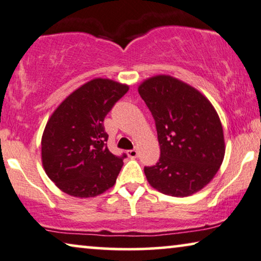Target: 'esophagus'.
Wrapping results in <instances>:
<instances>
[{
  "mask_svg": "<svg viewBox=\"0 0 261 261\" xmlns=\"http://www.w3.org/2000/svg\"><path fill=\"white\" fill-rule=\"evenodd\" d=\"M127 155H129L130 158H137V155H138V151L137 150H129L127 151Z\"/></svg>",
  "mask_w": 261,
  "mask_h": 261,
  "instance_id": "obj_1",
  "label": "esophagus"
}]
</instances>
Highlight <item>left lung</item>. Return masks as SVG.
<instances>
[{
  "instance_id": "1",
  "label": "left lung",
  "mask_w": 261,
  "mask_h": 261,
  "mask_svg": "<svg viewBox=\"0 0 261 261\" xmlns=\"http://www.w3.org/2000/svg\"><path fill=\"white\" fill-rule=\"evenodd\" d=\"M138 92L155 122L161 157L144 173L157 191L188 197L213 179L225 155L223 125L206 97L185 82L157 75Z\"/></svg>"
}]
</instances>
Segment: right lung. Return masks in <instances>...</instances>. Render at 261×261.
<instances>
[{
  "mask_svg": "<svg viewBox=\"0 0 261 261\" xmlns=\"http://www.w3.org/2000/svg\"><path fill=\"white\" fill-rule=\"evenodd\" d=\"M129 85L93 79L56 108L42 135V164L61 191L90 198L115 185L123 159L109 151L104 118Z\"/></svg>",
  "mask_w": 261,
  "mask_h": 261,
  "instance_id": "add662e5",
  "label": "right lung"
}]
</instances>
